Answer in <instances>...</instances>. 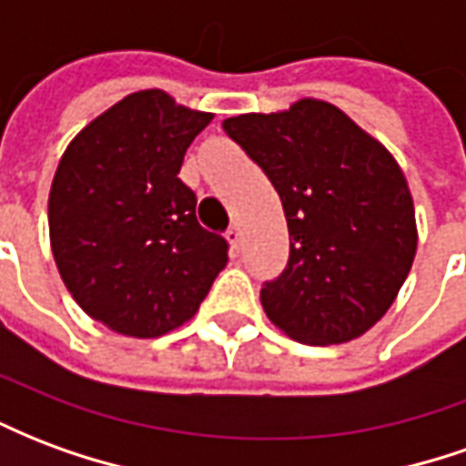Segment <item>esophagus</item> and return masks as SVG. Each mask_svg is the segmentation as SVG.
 I'll list each match as a JSON object with an SVG mask.
<instances>
[{"mask_svg":"<svg viewBox=\"0 0 466 466\" xmlns=\"http://www.w3.org/2000/svg\"><path fill=\"white\" fill-rule=\"evenodd\" d=\"M227 239H229V244H232L234 249L242 244V229H239V224H232V227L227 229Z\"/></svg>","mask_w":466,"mask_h":466,"instance_id":"esophagus-1","label":"esophagus"}]
</instances>
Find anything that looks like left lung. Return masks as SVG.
Returning <instances> with one entry per match:
<instances>
[{"instance_id": "left-lung-1", "label": "left lung", "mask_w": 466, "mask_h": 466, "mask_svg": "<svg viewBox=\"0 0 466 466\" xmlns=\"http://www.w3.org/2000/svg\"><path fill=\"white\" fill-rule=\"evenodd\" d=\"M222 127L269 177L289 227L287 267L259 292L267 317L304 344L367 332L417 252L414 204L394 157L319 99Z\"/></svg>"}]
</instances>
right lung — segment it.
Returning <instances> with one entry per match:
<instances>
[{
  "mask_svg": "<svg viewBox=\"0 0 466 466\" xmlns=\"http://www.w3.org/2000/svg\"><path fill=\"white\" fill-rule=\"evenodd\" d=\"M209 122L159 89L134 92L86 124L56 167L55 262L76 304L115 332H172L227 264L229 244L197 222V194L177 177Z\"/></svg>",
  "mask_w": 466,
  "mask_h": 466,
  "instance_id": "obj_1",
  "label": "right lung"
}]
</instances>
